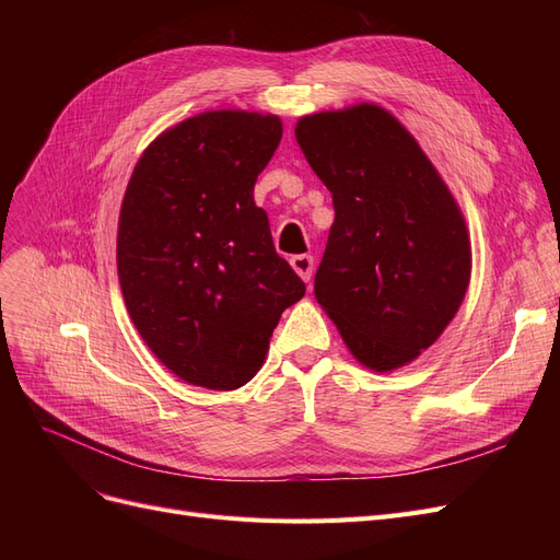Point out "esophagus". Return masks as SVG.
I'll return each instance as SVG.
<instances>
[{"mask_svg": "<svg viewBox=\"0 0 560 560\" xmlns=\"http://www.w3.org/2000/svg\"><path fill=\"white\" fill-rule=\"evenodd\" d=\"M313 266H315V259L311 254H296V257H292V268L301 276L303 282H311Z\"/></svg>", "mask_w": 560, "mask_h": 560, "instance_id": "obj_1", "label": "esophagus"}]
</instances>
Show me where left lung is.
Masks as SVG:
<instances>
[{
  "label": "left lung",
  "instance_id": "obj_1",
  "mask_svg": "<svg viewBox=\"0 0 560 560\" xmlns=\"http://www.w3.org/2000/svg\"><path fill=\"white\" fill-rule=\"evenodd\" d=\"M294 135L336 212L315 273L317 303L364 366L413 362L467 292L460 208L413 135L378 105L303 116Z\"/></svg>",
  "mask_w": 560,
  "mask_h": 560
}]
</instances>
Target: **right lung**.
Returning <instances> with one entry per match:
<instances>
[{"label":"right lung","mask_w":560,"mask_h":560,"mask_svg":"<svg viewBox=\"0 0 560 560\" xmlns=\"http://www.w3.org/2000/svg\"><path fill=\"white\" fill-rule=\"evenodd\" d=\"M280 138L273 114L206 112L161 132L130 175L118 282L144 343L191 385H245L282 311L306 294L254 206Z\"/></svg>","instance_id":"obj_1"}]
</instances>
